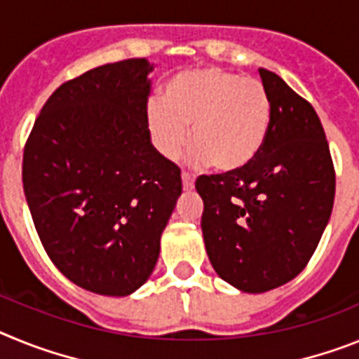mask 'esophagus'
<instances>
[{"label": "esophagus", "instance_id": "34e87169", "mask_svg": "<svg viewBox=\"0 0 359 359\" xmlns=\"http://www.w3.org/2000/svg\"><path fill=\"white\" fill-rule=\"evenodd\" d=\"M193 186H195V179H193L189 173H186V171H184V173H182V188L186 189V191H189V189H193Z\"/></svg>", "mask_w": 359, "mask_h": 359}]
</instances>
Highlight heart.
<instances>
[{"label":"heart","mask_w":359,"mask_h":359,"mask_svg":"<svg viewBox=\"0 0 359 359\" xmlns=\"http://www.w3.org/2000/svg\"><path fill=\"white\" fill-rule=\"evenodd\" d=\"M149 139L162 157L177 158L189 141V161L217 170L248 166L264 146L271 124L266 86L218 67L182 72L168 81L162 99L146 110Z\"/></svg>","instance_id":"heart-1"}]
</instances>
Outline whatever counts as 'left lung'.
I'll return each mask as SVG.
<instances>
[{"label": "left lung", "mask_w": 359, "mask_h": 359, "mask_svg": "<svg viewBox=\"0 0 359 359\" xmlns=\"http://www.w3.org/2000/svg\"><path fill=\"white\" fill-rule=\"evenodd\" d=\"M271 99L264 146L248 166L197 179L202 235L217 274L266 292L304 271L325 231L336 177L325 132L309 102L260 68Z\"/></svg>", "instance_id": "8db88e82"}]
</instances>
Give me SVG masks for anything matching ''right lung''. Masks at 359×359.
<instances>
[{
  "mask_svg": "<svg viewBox=\"0 0 359 359\" xmlns=\"http://www.w3.org/2000/svg\"><path fill=\"white\" fill-rule=\"evenodd\" d=\"M148 59L102 65L59 86L23 154V189L50 260L70 282L128 296L154 273L182 193L151 144Z\"/></svg>",
  "mask_w": 359,
  "mask_h": 359,
  "instance_id": "obj_1",
  "label": "right lung"
}]
</instances>
